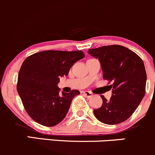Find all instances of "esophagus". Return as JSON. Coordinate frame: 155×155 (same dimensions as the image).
<instances>
[{"label":"esophagus","mask_w":155,"mask_h":155,"mask_svg":"<svg viewBox=\"0 0 155 155\" xmlns=\"http://www.w3.org/2000/svg\"><path fill=\"white\" fill-rule=\"evenodd\" d=\"M83 94L85 95V96L87 97V98H91V97H93V94H92L91 92H90V91H84Z\"/></svg>","instance_id":"1"}]
</instances>
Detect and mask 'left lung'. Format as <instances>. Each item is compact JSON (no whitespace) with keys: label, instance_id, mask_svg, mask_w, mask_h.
I'll return each instance as SVG.
<instances>
[{"label":"left lung","instance_id":"1","mask_svg":"<svg viewBox=\"0 0 155 155\" xmlns=\"http://www.w3.org/2000/svg\"><path fill=\"white\" fill-rule=\"evenodd\" d=\"M87 53L98 59L104 79L112 82V97L94 110L97 119L107 124L126 121L137 109L145 94L146 72L143 60L129 48L119 45L90 48Z\"/></svg>","mask_w":155,"mask_h":155}]
</instances>
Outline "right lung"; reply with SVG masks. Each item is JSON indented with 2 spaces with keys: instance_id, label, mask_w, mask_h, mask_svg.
<instances>
[{
  "instance_id": "obj_1",
  "label": "right lung",
  "mask_w": 155,
  "mask_h": 155,
  "mask_svg": "<svg viewBox=\"0 0 155 155\" xmlns=\"http://www.w3.org/2000/svg\"><path fill=\"white\" fill-rule=\"evenodd\" d=\"M85 57L82 51L48 50L34 53L21 64L17 91L29 116L38 124L53 127L68 114L72 101L80 92L59 93L60 78L68 75L74 63Z\"/></svg>"
}]
</instances>
